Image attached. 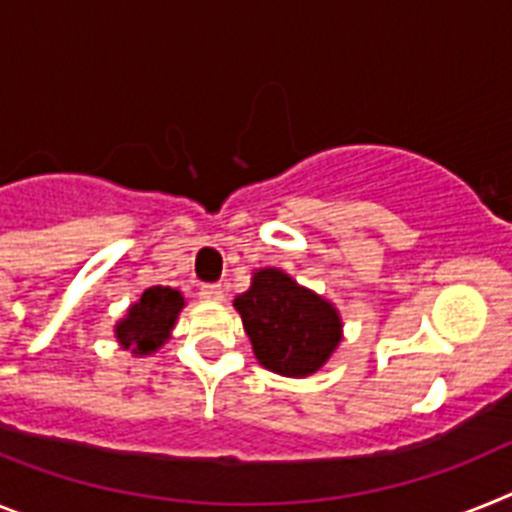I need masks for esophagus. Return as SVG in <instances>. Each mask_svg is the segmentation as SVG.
Listing matches in <instances>:
<instances>
[{
  "instance_id": "34e87169",
  "label": "esophagus",
  "mask_w": 512,
  "mask_h": 512,
  "mask_svg": "<svg viewBox=\"0 0 512 512\" xmlns=\"http://www.w3.org/2000/svg\"><path fill=\"white\" fill-rule=\"evenodd\" d=\"M201 299L203 301H221L224 299V288H221L219 283H203Z\"/></svg>"
}]
</instances>
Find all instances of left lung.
<instances>
[{"mask_svg": "<svg viewBox=\"0 0 512 512\" xmlns=\"http://www.w3.org/2000/svg\"><path fill=\"white\" fill-rule=\"evenodd\" d=\"M257 361L283 376H309L340 342V317L317 293L281 270H260L250 291L234 299Z\"/></svg>", "mask_w": 512, "mask_h": 512, "instance_id": "8db88e82", "label": "left lung"}]
</instances>
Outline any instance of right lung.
Here are the masks:
<instances>
[{
	"label": "right lung",
	"instance_id": "1",
	"mask_svg": "<svg viewBox=\"0 0 512 512\" xmlns=\"http://www.w3.org/2000/svg\"><path fill=\"white\" fill-rule=\"evenodd\" d=\"M182 304L185 299L175 288H146L139 304H133L128 317L115 327V335L123 342V348H133V353H154L170 335Z\"/></svg>",
	"mask_w": 512,
	"mask_h": 512
}]
</instances>
